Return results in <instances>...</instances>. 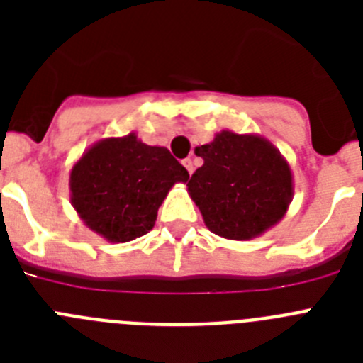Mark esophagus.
<instances>
[{
    "instance_id": "34e87169",
    "label": "esophagus",
    "mask_w": 363,
    "mask_h": 363,
    "mask_svg": "<svg viewBox=\"0 0 363 363\" xmlns=\"http://www.w3.org/2000/svg\"><path fill=\"white\" fill-rule=\"evenodd\" d=\"M184 167L189 171V174H192V171H194V162H192L191 158H185L184 160Z\"/></svg>"
}]
</instances>
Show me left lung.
I'll list each match as a JSON object with an SVG mask.
<instances>
[{
	"instance_id": "1",
	"label": "left lung",
	"mask_w": 363,
	"mask_h": 363,
	"mask_svg": "<svg viewBox=\"0 0 363 363\" xmlns=\"http://www.w3.org/2000/svg\"><path fill=\"white\" fill-rule=\"evenodd\" d=\"M194 152L203 165L187 191L211 233L245 242L281 221L293 201V172L269 140L221 130Z\"/></svg>"
}]
</instances>
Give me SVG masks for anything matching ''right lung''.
<instances>
[{
    "instance_id": "obj_1",
    "label": "right lung",
    "mask_w": 363,
    "mask_h": 363,
    "mask_svg": "<svg viewBox=\"0 0 363 363\" xmlns=\"http://www.w3.org/2000/svg\"><path fill=\"white\" fill-rule=\"evenodd\" d=\"M187 179L165 147L147 145L136 133L104 138L70 169V203L92 233L125 243L152 229L169 191Z\"/></svg>"
}]
</instances>
